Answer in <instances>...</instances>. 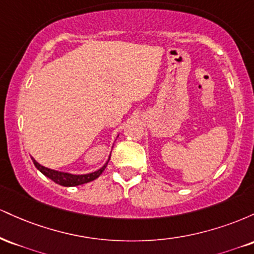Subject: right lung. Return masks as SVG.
<instances>
[{
	"mask_svg": "<svg viewBox=\"0 0 254 254\" xmlns=\"http://www.w3.org/2000/svg\"><path fill=\"white\" fill-rule=\"evenodd\" d=\"M32 161H33V164L37 167V170H39L44 174V176L50 178L52 182L58 184V185L77 186V185H82V184L89 183V182H92V180L97 179V178L105 171V168H106V166L110 161V157H109V160H107L106 164H105L103 167L99 168L98 171L92 172V173H88V174H70V173H65V172H60V171L51 170V168L44 167V166L38 164V162L33 159V157H32Z\"/></svg>",
	"mask_w": 254,
	"mask_h": 254,
	"instance_id": "right-lung-1",
	"label": "right lung"
}]
</instances>
